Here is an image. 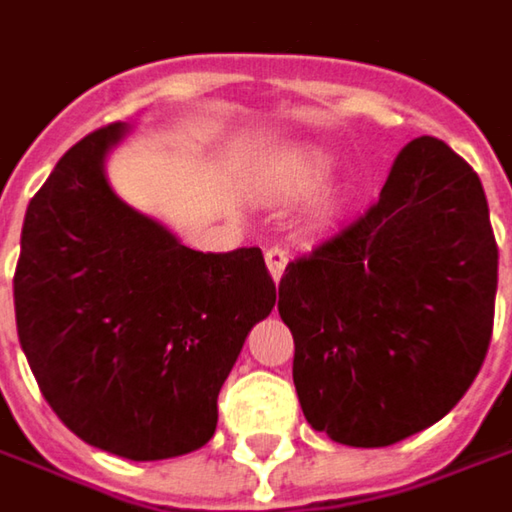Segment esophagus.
Listing matches in <instances>:
<instances>
[{
    "mask_svg": "<svg viewBox=\"0 0 512 512\" xmlns=\"http://www.w3.org/2000/svg\"><path fill=\"white\" fill-rule=\"evenodd\" d=\"M286 260H289V249H286V246H269V249H266V266H269V272H272L275 281H281V275H284L286 269Z\"/></svg>",
    "mask_w": 512,
    "mask_h": 512,
    "instance_id": "esophagus-1",
    "label": "esophagus"
}]
</instances>
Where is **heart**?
Listing matches in <instances>:
<instances>
[{
	"label": "heart",
	"mask_w": 512,
	"mask_h": 512,
	"mask_svg": "<svg viewBox=\"0 0 512 512\" xmlns=\"http://www.w3.org/2000/svg\"><path fill=\"white\" fill-rule=\"evenodd\" d=\"M324 170H327L324 156H301L298 162H292V167H289V173L284 176V185L292 188V191H307V188L318 185Z\"/></svg>",
	"instance_id": "obj_1"
}]
</instances>
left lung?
Listing matches in <instances>:
<instances>
[{"label":"left lung","mask_w":512,"mask_h":512,"mask_svg":"<svg viewBox=\"0 0 512 512\" xmlns=\"http://www.w3.org/2000/svg\"><path fill=\"white\" fill-rule=\"evenodd\" d=\"M496 286L478 173L440 138L408 141L379 199L286 263L278 313L307 423L365 449L429 429L484 365Z\"/></svg>","instance_id":"obj_1"}]
</instances>
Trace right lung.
I'll return each mask as SVG.
<instances>
[{"label": "right lung", "mask_w": 512, "mask_h": 512, "mask_svg": "<svg viewBox=\"0 0 512 512\" xmlns=\"http://www.w3.org/2000/svg\"><path fill=\"white\" fill-rule=\"evenodd\" d=\"M121 121L80 138L25 211L19 345L54 414L89 446L165 461L205 446L249 330L275 307L257 246L194 252L112 194Z\"/></svg>", "instance_id": "1"}]
</instances>
